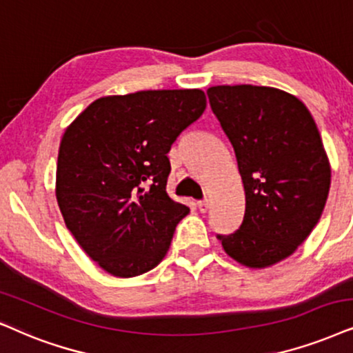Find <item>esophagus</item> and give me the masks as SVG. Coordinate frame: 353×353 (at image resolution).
Masks as SVG:
<instances>
[{
	"label": "esophagus",
	"instance_id": "1",
	"mask_svg": "<svg viewBox=\"0 0 353 353\" xmlns=\"http://www.w3.org/2000/svg\"><path fill=\"white\" fill-rule=\"evenodd\" d=\"M197 207H199V210L202 213H205L208 210V200L207 199H203V200H199L197 202Z\"/></svg>",
	"mask_w": 353,
	"mask_h": 353
}]
</instances>
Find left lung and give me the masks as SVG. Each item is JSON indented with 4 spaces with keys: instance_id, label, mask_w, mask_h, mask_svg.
Instances as JSON below:
<instances>
[{
    "instance_id": "8db88e82",
    "label": "left lung",
    "mask_w": 353,
    "mask_h": 353,
    "mask_svg": "<svg viewBox=\"0 0 353 353\" xmlns=\"http://www.w3.org/2000/svg\"><path fill=\"white\" fill-rule=\"evenodd\" d=\"M207 94L246 194L239 230L216 238L239 264L274 265L296 251L323 215L331 166L319 130L306 105L280 89L238 84Z\"/></svg>"
}]
</instances>
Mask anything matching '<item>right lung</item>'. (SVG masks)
<instances>
[{"mask_svg": "<svg viewBox=\"0 0 353 353\" xmlns=\"http://www.w3.org/2000/svg\"><path fill=\"white\" fill-rule=\"evenodd\" d=\"M207 107L200 89L101 97L66 128L57 200L66 228L102 269L137 276L154 269L189 207L166 192L168 153Z\"/></svg>", "mask_w": 353, "mask_h": 353, "instance_id": "obj_1", "label": "right lung"}]
</instances>
